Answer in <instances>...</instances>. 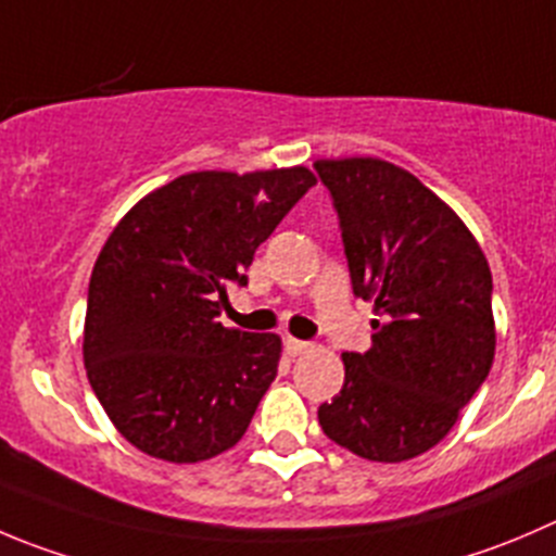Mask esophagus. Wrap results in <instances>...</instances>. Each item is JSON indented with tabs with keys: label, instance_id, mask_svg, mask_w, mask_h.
<instances>
[{
	"label": "esophagus",
	"instance_id": "obj_1",
	"mask_svg": "<svg viewBox=\"0 0 556 556\" xmlns=\"http://www.w3.org/2000/svg\"><path fill=\"white\" fill-rule=\"evenodd\" d=\"M283 346H287V354L289 357H298V354H305L311 349L308 341H300V338H292L287 336L283 338Z\"/></svg>",
	"mask_w": 556,
	"mask_h": 556
}]
</instances>
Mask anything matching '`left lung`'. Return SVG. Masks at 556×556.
<instances>
[{
    "mask_svg": "<svg viewBox=\"0 0 556 556\" xmlns=\"http://www.w3.org/2000/svg\"><path fill=\"white\" fill-rule=\"evenodd\" d=\"M341 220L357 298L377 319L343 352V388L319 406L336 445L368 462L431 451L494 363L491 269L472 231L415 174L379 157L316 161Z\"/></svg>",
    "mask_w": 556,
    "mask_h": 556,
    "instance_id": "1",
    "label": "left lung"
}]
</instances>
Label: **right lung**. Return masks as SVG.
<instances>
[{"label":"right lung","mask_w":556,"mask_h":556,"mask_svg":"<svg viewBox=\"0 0 556 556\" xmlns=\"http://www.w3.org/2000/svg\"><path fill=\"white\" fill-rule=\"evenodd\" d=\"M305 166L193 172L152 190L105 240L89 278L84 366L125 440L172 464L242 440L281 338L218 321L229 283L314 188Z\"/></svg>","instance_id":"add662e5"}]
</instances>
